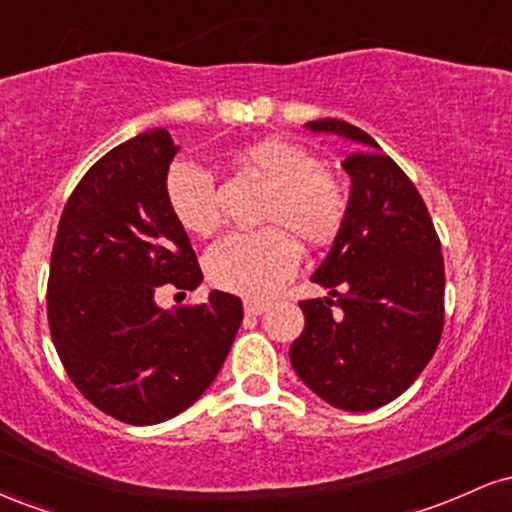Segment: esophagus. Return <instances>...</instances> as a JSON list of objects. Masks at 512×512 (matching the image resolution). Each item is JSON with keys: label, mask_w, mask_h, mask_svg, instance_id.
Here are the masks:
<instances>
[{"label": "esophagus", "mask_w": 512, "mask_h": 512, "mask_svg": "<svg viewBox=\"0 0 512 512\" xmlns=\"http://www.w3.org/2000/svg\"><path fill=\"white\" fill-rule=\"evenodd\" d=\"M245 313L248 315H262L264 310L269 308V303H264V301H255V298H245Z\"/></svg>", "instance_id": "1"}]
</instances>
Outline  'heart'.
Segmentation results:
<instances>
[{
	"label": "heart",
	"mask_w": 512,
	"mask_h": 512,
	"mask_svg": "<svg viewBox=\"0 0 512 512\" xmlns=\"http://www.w3.org/2000/svg\"><path fill=\"white\" fill-rule=\"evenodd\" d=\"M236 163L267 185L257 233H228L207 252L211 284L248 298L274 296L296 272L301 250L332 243L344 228L349 195L320 158L291 139L267 137L245 146ZM166 202L175 221L195 236H207L221 221L219 192L207 170L173 163L166 175Z\"/></svg>",
	"instance_id": "1"
}]
</instances>
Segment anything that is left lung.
I'll return each instance as SVG.
<instances>
[{"label": "left lung", "instance_id": "left-lung-1", "mask_svg": "<svg viewBox=\"0 0 512 512\" xmlns=\"http://www.w3.org/2000/svg\"><path fill=\"white\" fill-rule=\"evenodd\" d=\"M305 127L358 149L342 163L351 178L344 228L310 276L330 298L301 301L305 330L291 344V366L332 407L370 411L402 395L436 354L445 317L440 240L414 182L373 137L332 117Z\"/></svg>", "mask_w": 512, "mask_h": 512}]
</instances>
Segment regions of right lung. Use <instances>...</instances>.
Listing matches in <instances>:
<instances>
[{
	"mask_svg": "<svg viewBox=\"0 0 512 512\" xmlns=\"http://www.w3.org/2000/svg\"><path fill=\"white\" fill-rule=\"evenodd\" d=\"M180 146L151 129L93 163L67 199L48 279L52 342L72 383L117 421L173 419L214 383L243 303L211 291L202 305L163 310L161 286L192 291L202 269L166 202Z\"/></svg>",
	"mask_w": 512,
	"mask_h": 512,
	"instance_id": "obj_1",
	"label": "right lung"
}]
</instances>
